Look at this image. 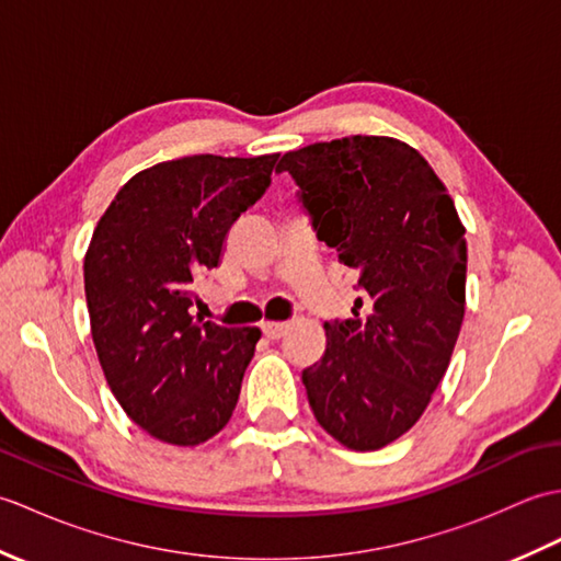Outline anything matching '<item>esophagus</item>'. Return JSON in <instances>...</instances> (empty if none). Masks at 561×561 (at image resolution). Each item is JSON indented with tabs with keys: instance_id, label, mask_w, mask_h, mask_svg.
Instances as JSON below:
<instances>
[{
	"instance_id": "obj_1",
	"label": "esophagus",
	"mask_w": 561,
	"mask_h": 561,
	"mask_svg": "<svg viewBox=\"0 0 561 561\" xmlns=\"http://www.w3.org/2000/svg\"><path fill=\"white\" fill-rule=\"evenodd\" d=\"M260 330H262V337L274 342V340H282L284 335H287L289 325L287 323H262Z\"/></svg>"
}]
</instances>
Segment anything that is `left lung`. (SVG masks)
<instances>
[{
  "instance_id": "left-lung-1",
  "label": "left lung",
  "mask_w": 561,
  "mask_h": 561,
  "mask_svg": "<svg viewBox=\"0 0 561 561\" xmlns=\"http://www.w3.org/2000/svg\"><path fill=\"white\" fill-rule=\"evenodd\" d=\"M284 171L362 291L304 368L308 402L342 446L383 448L420 420L448 368L465 316V229L432 165L398 139L318 141L284 153Z\"/></svg>"
}]
</instances>
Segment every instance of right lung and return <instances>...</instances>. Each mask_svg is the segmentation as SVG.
Wrapping results in <instances>:
<instances>
[{"instance_id": "obj_1", "label": "right lung", "mask_w": 561, "mask_h": 561, "mask_svg": "<svg viewBox=\"0 0 561 561\" xmlns=\"http://www.w3.org/2000/svg\"><path fill=\"white\" fill-rule=\"evenodd\" d=\"M277 159L199 153L151 165L91 236L83 289L99 362L129 420L163 444H205L236 410L260 330L202 323L190 308Z\"/></svg>"}]
</instances>
